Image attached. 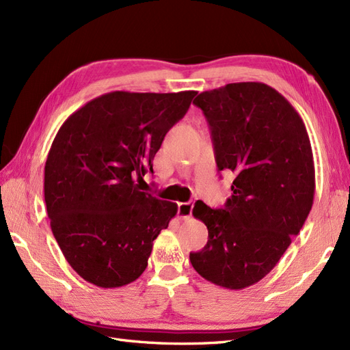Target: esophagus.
<instances>
[{
    "label": "esophagus",
    "instance_id": "34e87169",
    "mask_svg": "<svg viewBox=\"0 0 350 350\" xmlns=\"http://www.w3.org/2000/svg\"><path fill=\"white\" fill-rule=\"evenodd\" d=\"M193 203L189 201V203H179L178 204V216L183 217V219H188L193 213Z\"/></svg>",
    "mask_w": 350,
    "mask_h": 350
}]
</instances>
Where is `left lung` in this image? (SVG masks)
Returning <instances> with one entry per match:
<instances>
[{
  "instance_id": "1",
  "label": "left lung",
  "mask_w": 350,
  "mask_h": 350,
  "mask_svg": "<svg viewBox=\"0 0 350 350\" xmlns=\"http://www.w3.org/2000/svg\"><path fill=\"white\" fill-rule=\"evenodd\" d=\"M193 103L208 122L217 169L235 179L224 208L196 203L193 215L207 226L208 241L189 261L221 288H248L273 270L310 215V137L292 105L264 83H229Z\"/></svg>"
}]
</instances>
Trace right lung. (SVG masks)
Masks as SVG:
<instances>
[{
  "label": "right lung",
  "mask_w": 350,
  "mask_h": 350,
  "mask_svg": "<svg viewBox=\"0 0 350 350\" xmlns=\"http://www.w3.org/2000/svg\"><path fill=\"white\" fill-rule=\"evenodd\" d=\"M196 94L116 90L61 125L45 163V203L62 254L86 282L121 288L146 270L178 206L140 191V183Z\"/></svg>",
  "instance_id": "right-lung-1"
}]
</instances>
